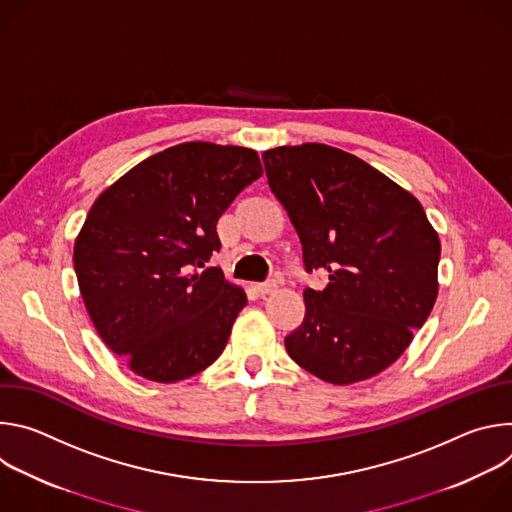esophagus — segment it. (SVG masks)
Returning <instances> with one entry per match:
<instances>
[{
  "instance_id": "obj_1",
  "label": "esophagus",
  "mask_w": 512,
  "mask_h": 512,
  "mask_svg": "<svg viewBox=\"0 0 512 512\" xmlns=\"http://www.w3.org/2000/svg\"><path fill=\"white\" fill-rule=\"evenodd\" d=\"M253 289L257 291L259 296H267V294H273V291L277 289V283L275 281H267V283H255Z\"/></svg>"
}]
</instances>
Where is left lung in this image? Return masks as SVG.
I'll list each match as a JSON object with an SVG mask.
<instances>
[{"mask_svg":"<svg viewBox=\"0 0 512 512\" xmlns=\"http://www.w3.org/2000/svg\"><path fill=\"white\" fill-rule=\"evenodd\" d=\"M271 192L287 210L306 271L304 322L285 336L302 369L332 385L383 373L405 352L437 298L440 237L419 200L360 158L326 143L263 152Z\"/></svg>","mask_w":512,"mask_h":512,"instance_id":"left-lung-1","label":"left lung"}]
</instances>
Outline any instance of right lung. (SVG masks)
<instances>
[{"instance_id":"1","label":"right lung","mask_w":512,"mask_h":512,"mask_svg":"<svg viewBox=\"0 0 512 512\" xmlns=\"http://www.w3.org/2000/svg\"><path fill=\"white\" fill-rule=\"evenodd\" d=\"M263 174L255 150L186 141L139 162L91 206L75 241L85 308L137 377L184 381L221 356L245 291L218 267L216 223Z\"/></svg>"}]
</instances>
